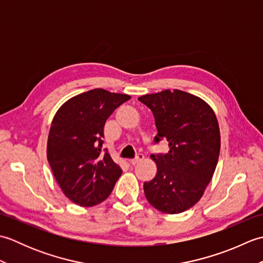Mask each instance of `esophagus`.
Masks as SVG:
<instances>
[{
  "instance_id": "34e87169",
  "label": "esophagus",
  "mask_w": 263,
  "mask_h": 263,
  "mask_svg": "<svg viewBox=\"0 0 263 263\" xmlns=\"http://www.w3.org/2000/svg\"><path fill=\"white\" fill-rule=\"evenodd\" d=\"M143 158H144V157H143V155H142V154H138L136 158L130 159V163H131L132 165H136V164H138V163H139V161L143 160Z\"/></svg>"
}]
</instances>
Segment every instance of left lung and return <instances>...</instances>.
<instances>
[{
    "mask_svg": "<svg viewBox=\"0 0 263 263\" xmlns=\"http://www.w3.org/2000/svg\"><path fill=\"white\" fill-rule=\"evenodd\" d=\"M152 109L157 136L167 140L165 155H152L157 174L144 182L148 202L165 214H180L203 195L220 152V132L215 111L203 99L178 90H164L138 98Z\"/></svg>",
    "mask_w": 263,
    "mask_h": 263,
    "instance_id": "8db88e82",
    "label": "left lung"
}]
</instances>
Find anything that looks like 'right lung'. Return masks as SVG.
<instances>
[{
	"instance_id": "right-lung-1",
	"label": "right lung",
	"mask_w": 263,
	"mask_h": 263,
	"mask_svg": "<svg viewBox=\"0 0 263 263\" xmlns=\"http://www.w3.org/2000/svg\"><path fill=\"white\" fill-rule=\"evenodd\" d=\"M130 98L97 88L66 100L55 114L47 139V160L72 202L92 206L113 191L122 170L102 149L104 125Z\"/></svg>"
}]
</instances>
